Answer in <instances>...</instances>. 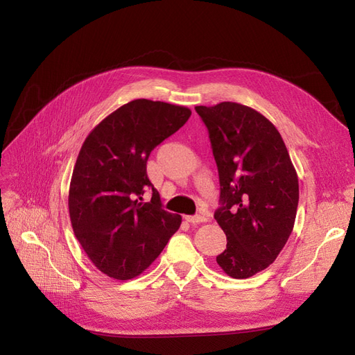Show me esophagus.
<instances>
[{
	"mask_svg": "<svg viewBox=\"0 0 355 355\" xmlns=\"http://www.w3.org/2000/svg\"><path fill=\"white\" fill-rule=\"evenodd\" d=\"M189 223H202V222H206L207 220V218H204V216H201V214H196V216H187L185 218Z\"/></svg>",
	"mask_w": 355,
	"mask_h": 355,
	"instance_id": "1",
	"label": "esophagus"
}]
</instances>
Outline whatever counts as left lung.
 Wrapping results in <instances>:
<instances>
[{"mask_svg":"<svg viewBox=\"0 0 355 355\" xmlns=\"http://www.w3.org/2000/svg\"><path fill=\"white\" fill-rule=\"evenodd\" d=\"M216 159L222 207L214 219L227 234L216 262L232 278L270 266L293 231L299 182L282 135L250 106H196Z\"/></svg>","mask_w":355,"mask_h":355,"instance_id":"1","label":"left lung"}]
</instances>
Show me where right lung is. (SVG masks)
Returning <instances> with one entry per match:
<instances>
[{
  "label": "right lung",
  "mask_w": 355,
  "mask_h": 355,
  "mask_svg": "<svg viewBox=\"0 0 355 355\" xmlns=\"http://www.w3.org/2000/svg\"><path fill=\"white\" fill-rule=\"evenodd\" d=\"M189 116L187 106L136 99L85 137L71 178L69 218L83 250L105 275L124 282L142 274L179 230L182 216L161 209L146 161ZM146 186L153 188L149 202Z\"/></svg>",
  "instance_id": "add662e5"
}]
</instances>
